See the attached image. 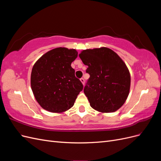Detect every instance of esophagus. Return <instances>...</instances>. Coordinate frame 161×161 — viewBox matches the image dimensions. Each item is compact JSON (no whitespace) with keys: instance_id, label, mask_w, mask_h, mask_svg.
Returning a JSON list of instances; mask_svg holds the SVG:
<instances>
[{"instance_id":"obj_1","label":"esophagus","mask_w":161,"mask_h":161,"mask_svg":"<svg viewBox=\"0 0 161 161\" xmlns=\"http://www.w3.org/2000/svg\"><path fill=\"white\" fill-rule=\"evenodd\" d=\"M80 81H81V82L82 83V85H85V79H83V78H81V79H80Z\"/></svg>"}]
</instances>
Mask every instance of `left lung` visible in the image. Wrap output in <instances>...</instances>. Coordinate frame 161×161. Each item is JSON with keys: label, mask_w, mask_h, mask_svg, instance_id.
<instances>
[{"label": "left lung", "mask_w": 161, "mask_h": 161, "mask_svg": "<svg viewBox=\"0 0 161 161\" xmlns=\"http://www.w3.org/2000/svg\"><path fill=\"white\" fill-rule=\"evenodd\" d=\"M79 57L90 78L84 92L92 108L112 113L122 106L130 89V74L121 58L109 48L82 50Z\"/></svg>", "instance_id": "8db88e82"}]
</instances>
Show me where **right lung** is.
<instances>
[{
  "instance_id": "obj_1",
  "label": "right lung",
  "mask_w": 161,
  "mask_h": 161,
  "mask_svg": "<svg viewBox=\"0 0 161 161\" xmlns=\"http://www.w3.org/2000/svg\"><path fill=\"white\" fill-rule=\"evenodd\" d=\"M78 56L75 49L57 47L43 54L33 65L31 86L43 109L62 113L71 108L83 89L71 63Z\"/></svg>"
}]
</instances>
